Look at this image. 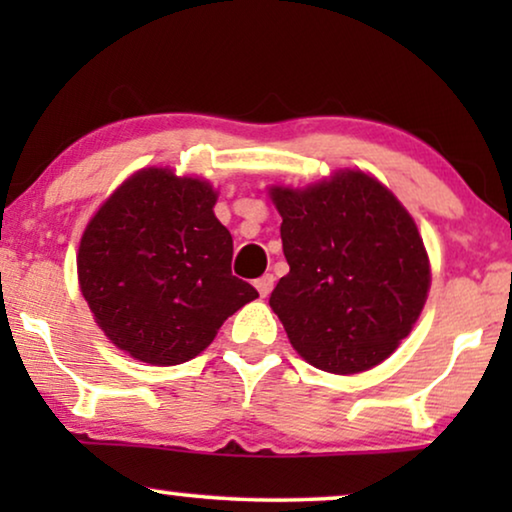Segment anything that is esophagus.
<instances>
[{"mask_svg":"<svg viewBox=\"0 0 512 512\" xmlns=\"http://www.w3.org/2000/svg\"><path fill=\"white\" fill-rule=\"evenodd\" d=\"M254 286H256L258 296H261V298H268L270 293H272V286H275V277H272V275H263V277H258L256 282H254Z\"/></svg>","mask_w":512,"mask_h":512,"instance_id":"esophagus-1","label":"esophagus"}]
</instances>
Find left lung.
Wrapping results in <instances>:
<instances>
[{"label":"left lung","instance_id":"obj_1","mask_svg":"<svg viewBox=\"0 0 512 512\" xmlns=\"http://www.w3.org/2000/svg\"><path fill=\"white\" fill-rule=\"evenodd\" d=\"M289 275L270 296L291 345L312 366L352 375L408 338L431 284L412 216L359 170L298 188L272 186Z\"/></svg>","mask_w":512,"mask_h":512}]
</instances>
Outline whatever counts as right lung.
Instances as JSON below:
<instances>
[{
	"mask_svg": "<svg viewBox=\"0 0 512 512\" xmlns=\"http://www.w3.org/2000/svg\"><path fill=\"white\" fill-rule=\"evenodd\" d=\"M207 181L163 167L132 174L83 230L79 284L97 326L151 366L191 361L258 298L230 270L233 237Z\"/></svg>",
	"mask_w": 512,
	"mask_h": 512,
	"instance_id": "obj_1",
	"label": "right lung"
}]
</instances>
